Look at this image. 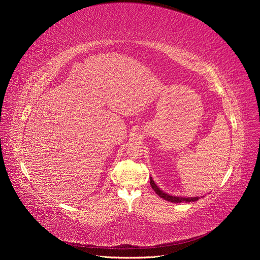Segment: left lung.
<instances>
[{"mask_svg": "<svg viewBox=\"0 0 260 260\" xmlns=\"http://www.w3.org/2000/svg\"><path fill=\"white\" fill-rule=\"evenodd\" d=\"M149 183H151L152 188L155 190L156 194H157L159 197H161V198H163V199H166L167 201H170V202H174V203H180V202H182V201L190 202V201H197V200L199 199V197H187V198H183V197L171 196V195H169V194L163 193L162 190L156 185V183L153 181L152 177H151V179H149Z\"/></svg>", "mask_w": 260, "mask_h": 260, "instance_id": "1", "label": "left lung"}]
</instances>
